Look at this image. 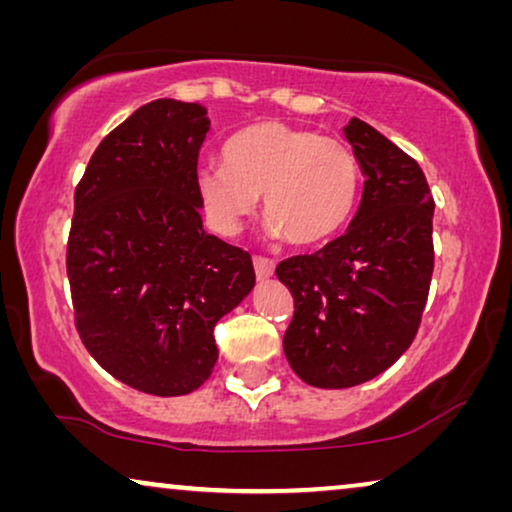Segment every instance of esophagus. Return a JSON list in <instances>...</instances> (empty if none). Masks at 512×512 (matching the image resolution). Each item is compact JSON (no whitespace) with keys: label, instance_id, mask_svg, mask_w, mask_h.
I'll list each match as a JSON object with an SVG mask.
<instances>
[{"label":"esophagus","instance_id":"obj_1","mask_svg":"<svg viewBox=\"0 0 512 512\" xmlns=\"http://www.w3.org/2000/svg\"><path fill=\"white\" fill-rule=\"evenodd\" d=\"M254 270H256V277L263 282V279H270L272 275H275V263L268 261V258L256 256L254 258Z\"/></svg>","mask_w":512,"mask_h":512}]
</instances>
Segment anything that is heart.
Listing matches in <instances>:
<instances>
[{
  "label": "heart",
  "mask_w": 512,
  "mask_h": 512,
  "mask_svg": "<svg viewBox=\"0 0 512 512\" xmlns=\"http://www.w3.org/2000/svg\"><path fill=\"white\" fill-rule=\"evenodd\" d=\"M226 163L195 172V195L209 228L233 237L263 195L265 233L312 247L338 235L359 195V163L347 144L282 121L249 125L228 139Z\"/></svg>",
  "instance_id": "1"
}]
</instances>
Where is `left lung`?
I'll return each mask as SVG.
<instances>
[{"instance_id": "8db88e82", "label": "left lung", "mask_w": 512, "mask_h": 512, "mask_svg": "<svg viewBox=\"0 0 512 512\" xmlns=\"http://www.w3.org/2000/svg\"><path fill=\"white\" fill-rule=\"evenodd\" d=\"M363 174L352 223L310 256L277 265L296 312L284 354L300 380L347 389L373 380L415 340L433 275V198L408 153L373 125L345 128Z\"/></svg>"}]
</instances>
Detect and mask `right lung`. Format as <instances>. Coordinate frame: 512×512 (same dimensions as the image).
Listing matches in <instances>:
<instances>
[{
  "instance_id": "1",
  "label": "right lung",
  "mask_w": 512,
  "mask_h": 512,
  "mask_svg": "<svg viewBox=\"0 0 512 512\" xmlns=\"http://www.w3.org/2000/svg\"><path fill=\"white\" fill-rule=\"evenodd\" d=\"M198 102L163 97L111 130L74 193L67 244L76 328L128 387L184 396L212 375L214 326L256 284L247 251L202 228Z\"/></svg>"
}]
</instances>
